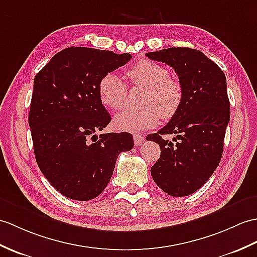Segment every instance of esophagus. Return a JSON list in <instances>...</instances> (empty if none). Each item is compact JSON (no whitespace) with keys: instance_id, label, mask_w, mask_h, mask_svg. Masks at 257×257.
<instances>
[{"instance_id":"esophagus-1","label":"esophagus","mask_w":257,"mask_h":257,"mask_svg":"<svg viewBox=\"0 0 257 257\" xmlns=\"http://www.w3.org/2000/svg\"><path fill=\"white\" fill-rule=\"evenodd\" d=\"M134 141H135V146L139 147L140 145H142V142L145 141V137H143L142 135L136 134V135H134Z\"/></svg>"}]
</instances>
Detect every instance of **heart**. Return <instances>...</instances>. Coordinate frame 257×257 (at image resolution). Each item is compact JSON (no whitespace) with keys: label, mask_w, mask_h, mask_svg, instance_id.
<instances>
[{"label":"heart","mask_w":257,"mask_h":257,"mask_svg":"<svg viewBox=\"0 0 257 257\" xmlns=\"http://www.w3.org/2000/svg\"><path fill=\"white\" fill-rule=\"evenodd\" d=\"M126 75L131 86L147 88L142 99L143 108L117 114L114 127L124 133H136L158 126L160 117L170 119L176 115L183 103V88L169 77L163 65L150 60H139L129 67ZM128 87L115 73L105 74L98 83V96L104 106L112 110L121 109L126 103Z\"/></svg>","instance_id":"obj_1"}]
</instances>
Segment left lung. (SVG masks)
<instances>
[{
    "label": "left lung",
    "mask_w": 257,
    "mask_h": 257,
    "mask_svg": "<svg viewBox=\"0 0 257 257\" xmlns=\"http://www.w3.org/2000/svg\"><path fill=\"white\" fill-rule=\"evenodd\" d=\"M146 56L174 69L184 93L176 115L157 134L147 137L161 148L151 175L166 194L188 196L209 180L222 157L230 120L225 75L209 58L192 48H169ZM166 134H175V142L165 141Z\"/></svg>",
    "instance_id": "8db88e82"
}]
</instances>
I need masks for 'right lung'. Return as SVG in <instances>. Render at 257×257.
Here are the masks:
<instances>
[{"mask_svg": "<svg viewBox=\"0 0 257 257\" xmlns=\"http://www.w3.org/2000/svg\"><path fill=\"white\" fill-rule=\"evenodd\" d=\"M131 58L70 47L35 76L28 116L35 158L48 182L70 199L97 197L110 181L119 153L134 148L128 133L95 135L111 120L98 96L99 80Z\"/></svg>", "mask_w": 257, "mask_h": 257, "instance_id": "obj_1", "label": "right lung"}]
</instances>
